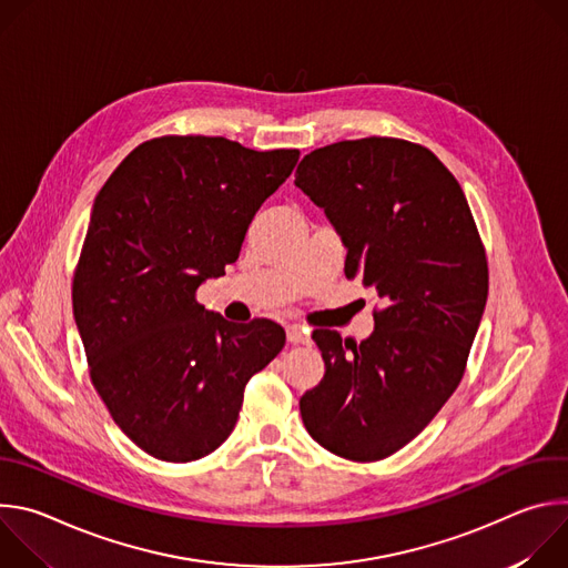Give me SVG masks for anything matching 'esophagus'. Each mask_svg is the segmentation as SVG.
I'll return each instance as SVG.
<instances>
[{"label":"esophagus","instance_id":"esophagus-1","mask_svg":"<svg viewBox=\"0 0 568 568\" xmlns=\"http://www.w3.org/2000/svg\"><path fill=\"white\" fill-rule=\"evenodd\" d=\"M285 333H287L290 344H305L307 342V331L303 326H298V323H290Z\"/></svg>","mask_w":568,"mask_h":568}]
</instances>
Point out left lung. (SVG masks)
Returning a JSON list of instances; mask_svg holds the SVG:
<instances>
[{"label": "left lung", "mask_w": 568, "mask_h": 568, "mask_svg": "<svg viewBox=\"0 0 568 568\" xmlns=\"http://www.w3.org/2000/svg\"><path fill=\"white\" fill-rule=\"evenodd\" d=\"M294 184L339 231L346 278L379 303L362 344L316 328L326 375L298 407L328 452L382 460L412 443L460 384L488 301V256L456 178L425 145L366 136L303 156Z\"/></svg>", "instance_id": "8db88e82"}]
</instances>
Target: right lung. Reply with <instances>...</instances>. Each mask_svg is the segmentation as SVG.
<instances>
[{
    "mask_svg": "<svg viewBox=\"0 0 568 568\" xmlns=\"http://www.w3.org/2000/svg\"><path fill=\"white\" fill-rule=\"evenodd\" d=\"M298 154L164 134L136 145L97 195L71 283L75 326L112 420L159 460L215 452L247 382L285 346L278 323H231L195 294L235 263Z\"/></svg>",
    "mask_w": 568,
    "mask_h": 568,
    "instance_id": "right-lung-1",
    "label": "right lung"
}]
</instances>
